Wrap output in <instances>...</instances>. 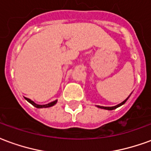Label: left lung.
Listing matches in <instances>:
<instances>
[{
  "instance_id": "left-lung-1",
  "label": "left lung",
  "mask_w": 151,
  "mask_h": 151,
  "mask_svg": "<svg viewBox=\"0 0 151 151\" xmlns=\"http://www.w3.org/2000/svg\"><path fill=\"white\" fill-rule=\"evenodd\" d=\"M129 98V96L128 97V98L125 99V100H124L122 103H120V104H119L116 105V106H113V107H104V106H99V105H97V107H98L99 108H102V109H105V110H114V109H116V108H119V107H120L121 105H123L125 102L128 100V99Z\"/></svg>"
}]
</instances>
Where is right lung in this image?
Listing matches in <instances>:
<instances>
[{
	"label": "right lung",
	"instance_id": "add662e5",
	"mask_svg": "<svg viewBox=\"0 0 151 151\" xmlns=\"http://www.w3.org/2000/svg\"><path fill=\"white\" fill-rule=\"evenodd\" d=\"M26 99V100L27 102H29L31 104H32L34 107L37 108H50V107H52L54 105L56 104V103H57V100H55V101H52L49 103V104H43V105H40V104H36L35 102H33L32 100H31L30 99H27V98H25Z\"/></svg>",
	"mask_w": 151,
	"mask_h": 151
}]
</instances>
